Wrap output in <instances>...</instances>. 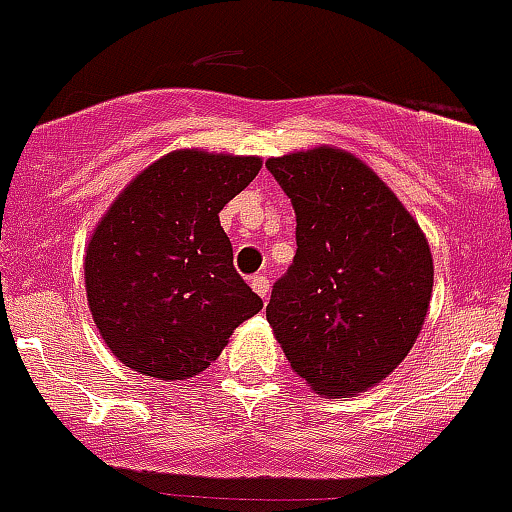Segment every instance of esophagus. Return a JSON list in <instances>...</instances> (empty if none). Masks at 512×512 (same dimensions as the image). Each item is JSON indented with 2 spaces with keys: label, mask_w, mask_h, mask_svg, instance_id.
Masks as SVG:
<instances>
[{
  "label": "esophagus",
  "mask_w": 512,
  "mask_h": 512,
  "mask_svg": "<svg viewBox=\"0 0 512 512\" xmlns=\"http://www.w3.org/2000/svg\"><path fill=\"white\" fill-rule=\"evenodd\" d=\"M251 288L258 293V296L266 301L268 298V288H271V281H268L266 273H256V276H251Z\"/></svg>",
  "instance_id": "esophagus-1"
}]
</instances>
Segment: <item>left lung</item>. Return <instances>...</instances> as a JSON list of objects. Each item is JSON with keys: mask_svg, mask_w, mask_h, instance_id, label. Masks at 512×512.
Instances as JSON below:
<instances>
[{"mask_svg": "<svg viewBox=\"0 0 512 512\" xmlns=\"http://www.w3.org/2000/svg\"><path fill=\"white\" fill-rule=\"evenodd\" d=\"M296 211V256L266 318L313 391L381 383L416 343L433 291L421 226L363 161L321 146L268 159Z\"/></svg>", "mask_w": 512, "mask_h": 512, "instance_id": "left-lung-1", "label": "left lung"}]
</instances>
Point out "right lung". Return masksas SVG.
Segmentation results:
<instances>
[{
	"mask_svg": "<svg viewBox=\"0 0 512 512\" xmlns=\"http://www.w3.org/2000/svg\"><path fill=\"white\" fill-rule=\"evenodd\" d=\"M258 169L256 156L174 151L106 211L86 249V298L121 363L159 381L194 378L261 311L219 224Z\"/></svg>",
	"mask_w": 512,
	"mask_h": 512,
	"instance_id": "1",
	"label": "right lung"
}]
</instances>
